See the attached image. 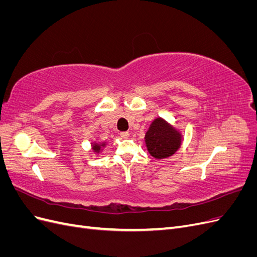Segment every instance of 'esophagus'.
Instances as JSON below:
<instances>
[{
  "instance_id": "esophagus-1",
  "label": "esophagus",
  "mask_w": 257,
  "mask_h": 257,
  "mask_svg": "<svg viewBox=\"0 0 257 257\" xmlns=\"http://www.w3.org/2000/svg\"><path fill=\"white\" fill-rule=\"evenodd\" d=\"M120 136L122 138H127V137H130V133H128V132H121Z\"/></svg>"
}]
</instances>
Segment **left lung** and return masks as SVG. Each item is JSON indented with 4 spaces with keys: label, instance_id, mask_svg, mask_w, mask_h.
I'll use <instances>...</instances> for the list:
<instances>
[{
    "label": "left lung",
    "instance_id": "left-lung-1",
    "mask_svg": "<svg viewBox=\"0 0 257 257\" xmlns=\"http://www.w3.org/2000/svg\"><path fill=\"white\" fill-rule=\"evenodd\" d=\"M147 149L155 159L172 157L180 148L182 136L180 132L162 118H157L150 124L145 136Z\"/></svg>",
    "mask_w": 257,
    "mask_h": 257
}]
</instances>
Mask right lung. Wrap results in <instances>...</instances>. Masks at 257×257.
<instances>
[{
	"label": "right lung",
	"instance_id": "1",
	"mask_svg": "<svg viewBox=\"0 0 257 257\" xmlns=\"http://www.w3.org/2000/svg\"><path fill=\"white\" fill-rule=\"evenodd\" d=\"M106 146V143H93L92 144V149L94 152L99 153V151L102 150V148H104Z\"/></svg>",
	"mask_w": 257,
	"mask_h": 257
}]
</instances>
